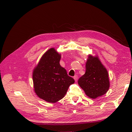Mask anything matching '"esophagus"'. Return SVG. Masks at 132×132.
<instances>
[{"instance_id":"34e87169","label":"esophagus","mask_w":132,"mask_h":132,"mask_svg":"<svg viewBox=\"0 0 132 132\" xmlns=\"http://www.w3.org/2000/svg\"><path fill=\"white\" fill-rule=\"evenodd\" d=\"M74 79L75 82H77V80H78V76H77V75H75V76L74 77Z\"/></svg>"}]
</instances>
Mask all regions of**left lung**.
Masks as SVG:
<instances>
[{"label": "left lung", "mask_w": 132, "mask_h": 132, "mask_svg": "<svg viewBox=\"0 0 132 132\" xmlns=\"http://www.w3.org/2000/svg\"><path fill=\"white\" fill-rule=\"evenodd\" d=\"M87 96L96 99L104 95L109 88L108 73L97 56L89 55L86 64V72L78 81Z\"/></svg>", "instance_id": "1"}]
</instances>
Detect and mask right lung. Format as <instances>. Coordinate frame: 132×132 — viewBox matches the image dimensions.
<instances>
[{
	"label": "right lung",
	"instance_id": "obj_1",
	"mask_svg": "<svg viewBox=\"0 0 132 132\" xmlns=\"http://www.w3.org/2000/svg\"><path fill=\"white\" fill-rule=\"evenodd\" d=\"M61 55L54 48L42 56L33 70V82L35 93L49 103H55L64 96L69 86L75 82L66 69L60 64Z\"/></svg>",
	"mask_w": 132,
	"mask_h": 132
}]
</instances>
